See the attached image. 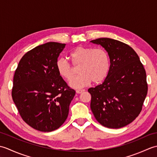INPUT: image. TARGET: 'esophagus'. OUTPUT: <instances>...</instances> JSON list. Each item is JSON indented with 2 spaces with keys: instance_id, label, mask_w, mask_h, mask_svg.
I'll list each match as a JSON object with an SVG mask.
<instances>
[{
  "instance_id": "esophagus-1",
  "label": "esophagus",
  "mask_w": 157,
  "mask_h": 157,
  "mask_svg": "<svg viewBox=\"0 0 157 157\" xmlns=\"http://www.w3.org/2000/svg\"><path fill=\"white\" fill-rule=\"evenodd\" d=\"M84 91V90H76V93L77 94H81Z\"/></svg>"
}]
</instances>
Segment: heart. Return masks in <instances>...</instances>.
<instances>
[{
  "label": "heart",
  "mask_w": 157,
  "mask_h": 157,
  "mask_svg": "<svg viewBox=\"0 0 157 157\" xmlns=\"http://www.w3.org/2000/svg\"><path fill=\"white\" fill-rule=\"evenodd\" d=\"M69 58L75 66H79L80 74L69 82L71 88L79 89L86 87L92 82L100 84L105 79L109 69V59L104 49L94 48L79 46L70 52ZM56 68L59 75L70 80L73 76V70L70 63L65 59H59Z\"/></svg>",
  "instance_id": "obj_1"
}]
</instances>
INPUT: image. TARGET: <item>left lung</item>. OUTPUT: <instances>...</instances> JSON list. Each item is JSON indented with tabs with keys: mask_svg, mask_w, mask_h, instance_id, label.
I'll use <instances>...</instances> for the list:
<instances>
[{
	"mask_svg": "<svg viewBox=\"0 0 157 157\" xmlns=\"http://www.w3.org/2000/svg\"><path fill=\"white\" fill-rule=\"evenodd\" d=\"M108 52L110 67L105 81L88 89L90 108L103 126L117 129L139 115L148 92L144 66L134 50L125 43L108 38L90 41Z\"/></svg>",
	"mask_w": 157,
	"mask_h": 157,
	"instance_id": "8db88e82",
	"label": "left lung"
}]
</instances>
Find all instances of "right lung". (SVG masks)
I'll return each instance as SVG.
<instances>
[{"label":"right lung","mask_w":157,"mask_h":157,"mask_svg":"<svg viewBox=\"0 0 157 157\" xmlns=\"http://www.w3.org/2000/svg\"><path fill=\"white\" fill-rule=\"evenodd\" d=\"M65 44L49 42L23 56L17 67L12 89L13 102L27 124L40 132L61 127L75 94L56 68Z\"/></svg>","instance_id":"obj_1"}]
</instances>
